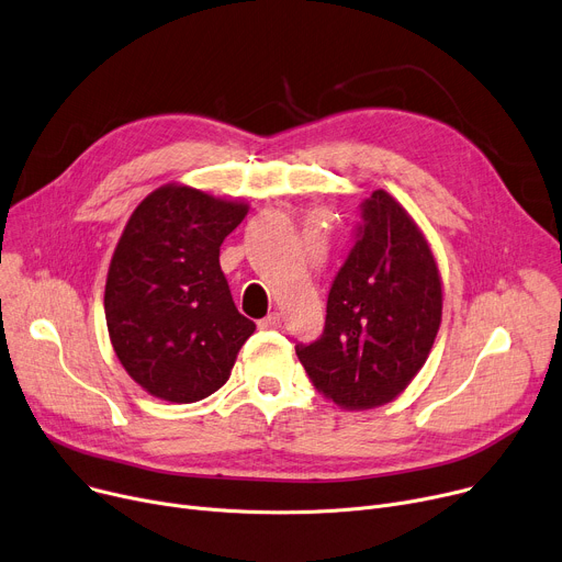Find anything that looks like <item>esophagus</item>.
Wrapping results in <instances>:
<instances>
[{
	"mask_svg": "<svg viewBox=\"0 0 562 562\" xmlns=\"http://www.w3.org/2000/svg\"><path fill=\"white\" fill-rule=\"evenodd\" d=\"M257 325H259L261 329H278V327L282 325V316H280L278 312H273V314H269L267 318H261Z\"/></svg>",
	"mask_w": 562,
	"mask_h": 562,
	"instance_id": "1",
	"label": "esophagus"
}]
</instances>
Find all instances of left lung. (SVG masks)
<instances>
[{"label": "left lung", "mask_w": 562, "mask_h": 562, "mask_svg": "<svg viewBox=\"0 0 562 562\" xmlns=\"http://www.w3.org/2000/svg\"><path fill=\"white\" fill-rule=\"evenodd\" d=\"M442 321L436 255L384 190L363 201V226L327 295L321 339L295 346L312 384L346 411L393 402L425 366Z\"/></svg>", "instance_id": "left-lung-1"}]
</instances>
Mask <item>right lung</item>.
I'll return each mask as SVG.
<instances>
[{
    "label": "right lung",
    "instance_id": "obj_1",
    "mask_svg": "<svg viewBox=\"0 0 562 562\" xmlns=\"http://www.w3.org/2000/svg\"><path fill=\"white\" fill-rule=\"evenodd\" d=\"M248 207L167 182L126 221L103 310L112 350L148 395L192 404L228 382L255 323L233 303L218 248Z\"/></svg>",
    "mask_w": 562,
    "mask_h": 562
}]
</instances>
